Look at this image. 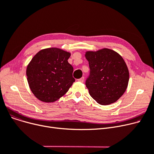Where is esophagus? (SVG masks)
I'll return each mask as SVG.
<instances>
[{
  "label": "esophagus",
  "mask_w": 154,
  "mask_h": 154,
  "mask_svg": "<svg viewBox=\"0 0 154 154\" xmlns=\"http://www.w3.org/2000/svg\"><path fill=\"white\" fill-rule=\"evenodd\" d=\"M78 81L79 82H83L84 81V77H82V78H80L79 79H78Z\"/></svg>",
  "instance_id": "1"
}]
</instances>
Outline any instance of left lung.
I'll use <instances>...</instances> for the list:
<instances>
[{
    "instance_id": "8db88e82",
    "label": "left lung",
    "mask_w": 154,
    "mask_h": 154,
    "mask_svg": "<svg viewBox=\"0 0 154 154\" xmlns=\"http://www.w3.org/2000/svg\"><path fill=\"white\" fill-rule=\"evenodd\" d=\"M90 75L85 81L89 94L103 106L116 102L125 92L129 80L127 65L117 52L104 48L87 51Z\"/></svg>"
}]
</instances>
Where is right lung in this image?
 Listing matches in <instances>:
<instances>
[{"instance_id":"1","label":"right lung","mask_w":154,"mask_h":154,"mask_svg":"<svg viewBox=\"0 0 154 154\" xmlns=\"http://www.w3.org/2000/svg\"><path fill=\"white\" fill-rule=\"evenodd\" d=\"M70 53L59 48H48L37 52L26 70L31 91L44 102H54L66 94L75 79L74 69L68 62Z\"/></svg>"}]
</instances>
